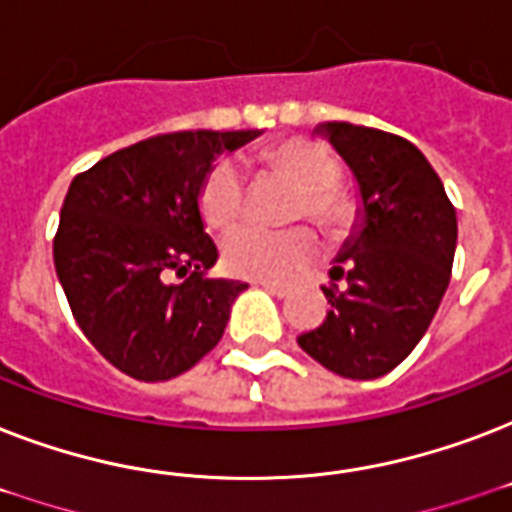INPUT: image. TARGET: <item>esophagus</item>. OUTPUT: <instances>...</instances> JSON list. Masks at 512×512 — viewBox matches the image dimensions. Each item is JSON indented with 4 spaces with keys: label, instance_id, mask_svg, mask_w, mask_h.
I'll use <instances>...</instances> for the list:
<instances>
[{
    "label": "esophagus",
    "instance_id": "obj_1",
    "mask_svg": "<svg viewBox=\"0 0 512 512\" xmlns=\"http://www.w3.org/2000/svg\"><path fill=\"white\" fill-rule=\"evenodd\" d=\"M257 287H263L265 292H271V295H276V297H287L289 295L287 284H273V281H257Z\"/></svg>",
    "mask_w": 512,
    "mask_h": 512
}]
</instances>
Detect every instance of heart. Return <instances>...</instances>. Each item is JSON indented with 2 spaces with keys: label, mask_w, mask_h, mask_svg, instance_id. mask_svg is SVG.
<instances>
[{
  "label": "heart",
  "mask_w": 512,
  "mask_h": 512,
  "mask_svg": "<svg viewBox=\"0 0 512 512\" xmlns=\"http://www.w3.org/2000/svg\"><path fill=\"white\" fill-rule=\"evenodd\" d=\"M265 170L287 177L300 188L295 215L311 217L324 231H348L356 220V201L340 188L342 164L324 143L308 138H289L263 151ZM247 180L236 162L223 159L212 164L199 191L201 215L212 228L236 223L244 207ZM316 252V241L305 228L265 231L257 225H236L225 233V268L244 279H289Z\"/></svg>",
  "instance_id": "heart-1"
}]
</instances>
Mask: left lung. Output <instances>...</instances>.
<instances>
[{
    "label": "left lung",
    "instance_id": "obj_1",
    "mask_svg": "<svg viewBox=\"0 0 512 512\" xmlns=\"http://www.w3.org/2000/svg\"><path fill=\"white\" fill-rule=\"evenodd\" d=\"M313 135L348 164L358 212L329 271L345 273V289H324L332 311L297 342L329 372L374 380L412 353L436 316L452 276L457 212L409 140L348 122H324Z\"/></svg>",
    "mask_w": 512,
    "mask_h": 512
}]
</instances>
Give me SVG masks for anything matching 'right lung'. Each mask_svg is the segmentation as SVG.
Wrapping results in <instances>:
<instances>
[{"mask_svg":"<svg viewBox=\"0 0 512 512\" xmlns=\"http://www.w3.org/2000/svg\"><path fill=\"white\" fill-rule=\"evenodd\" d=\"M260 130L156 135L100 159L68 185L52 244L84 337L143 382L172 380L215 348L247 284L207 279L217 263L199 191L223 151ZM172 275L186 276L175 285Z\"/></svg>","mask_w":512,"mask_h":512,"instance_id":"right-lung-1","label":"right lung"}]
</instances>
